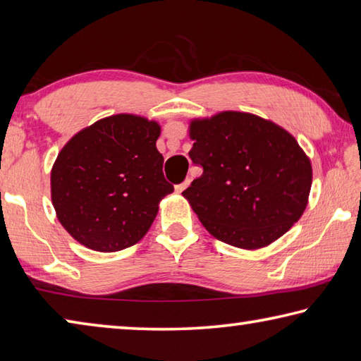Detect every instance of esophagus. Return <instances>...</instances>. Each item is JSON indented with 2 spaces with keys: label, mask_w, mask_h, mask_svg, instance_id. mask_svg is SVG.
Instances as JSON below:
<instances>
[{
  "label": "esophagus",
  "mask_w": 361,
  "mask_h": 361,
  "mask_svg": "<svg viewBox=\"0 0 361 361\" xmlns=\"http://www.w3.org/2000/svg\"><path fill=\"white\" fill-rule=\"evenodd\" d=\"M188 185H190V179H185L184 182H182V184L176 185V192H177V193H182V192L185 190V188H187Z\"/></svg>",
  "instance_id": "obj_1"
}]
</instances>
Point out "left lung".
<instances>
[{
  "instance_id": "obj_1",
  "label": "left lung",
  "mask_w": 361,
  "mask_h": 361,
  "mask_svg": "<svg viewBox=\"0 0 361 361\" xmlns=\"http://www.w3.org/2000/svg\"><path fill=\"white\" fill-rule=\"evenodd\" d=\"M192 161L203 174L182 195L219 241L262 249L300 220L312 166L296 139L254 114L225 111L190 122Z\"/></svg>"
}]
</instances>
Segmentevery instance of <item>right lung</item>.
Wrapping results in <instances>:
<instances>
[{
  "label": "right lung",
  "instance_id": "right-lung-1",
  "mask_svg": "<svg viewBox=\"0 0 361 361\" xmlns=\"http://www.w3.org/2000/svg\"><path fill=\"white\" fill-rule=\"evenodd\" d=\"M160 125L133 114L101 118L65 144L50 173L56 219L85 247L117 252L141 241L174 187L157 150Z\"/></svg>",
  "mask_w": 361,
  "mask_h": 361
}]
</instances>
